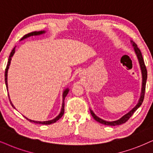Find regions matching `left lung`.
Returning <instances> with one entry per match:
<instances>
[{
    "mask_svg": "<svg viewBox=\"0 0 153 153\" xmlns=\"http://www.w3.org/2000/svg\"><path fill=\"white\" fill-rule=\"evenodd\" d=\"M131 44L133 46V49H134L135 53H136L137 58H138V61H139V64H140V69H141V73H142V88H141V93H140V99L138 100V104L135 106L130 111L128 112L126 114H125L124 116H123L121 119L117 120V121H104V120L100 119V117H97V116L94 114V113L93 112L92 110L90 109V113L92 114V117L94 119L96 120L98 122L102 123V124L104 125H107V126H118V125H121L123 124L126 122L128 120L130 119V117L132 116L134 112L138 109V108H139L140 107V105L142 104L144 100V96H145V91H146V80H147V69L146 67V65H145L142 56V53H141V51H140V49H138V47L137 46L136 44H135V42H133V41H131Z\"/></svg>",
    "mask_w": 153,
    "mask_h": 153,
    "instance_id": "1",
    "label": "left lung"
}]
</instances>
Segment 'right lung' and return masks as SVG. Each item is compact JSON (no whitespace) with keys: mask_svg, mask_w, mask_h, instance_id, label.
<instances>
[{"mask_svg":"<svg viewBox=\"0 0 153 153\" xmlns=\"http://www.w3.org/2000/svg\"><path fill=\"white\" fill-rule=\"evenodd\" d=\"M45 33V31H39V32H30V33H29L27 34H25V35L23 36V37L21 39V40H23L27 38V37H30L31 36H36V35H40V34H42ZM15 52V46L14 48H13V49L12 50V51H11L10 54L9 56V59H8V61H7V66H6V68H5V85H6V88H7V71H8V68H9V66H10V61H11V59H12V57L14 55ZM69 92V89L68 88H66L65 90L63 91V102H62V107H61V112H60V114L59 115L57 116L56 117L54 118L52 120H49V121H33V120H31V119H29L27 118H26L28 120V121H30V122L32 123H39V124H44V125H49V124H51V123H53L55 122H56L58 120H59V119H61V117H63V114H64V106H65V102H64V100H65V97H66V95ZM8 97H9V100H10V104L11 105L13 106V108H15L14 106H13V104H12V102L10 101V96L8 94Z\"/></svg>","mask_w":153,"mask_h":153,"instance_id":"obj_1","label":"right lung"}]
</instances>
